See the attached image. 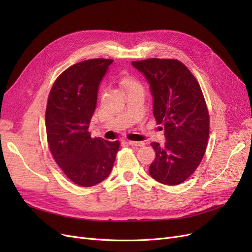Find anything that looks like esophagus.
<instances>
[{
    "label": "esophagus",
    "instance_id": "esophagus-1",
    "mask_svg": "<svg viewBox=\"0 0 252 252\" xmlns=\"http://www.w3.org/2000/svg\"><path fill=\"white\" fill-rule=\"evenodd\" d=\"M128 144L130 145V146H134V147H143L145 143L143 142H134V141H128Z\"/></svg>",
    "mask_w": 252,
    "mask_h": 252
}]
</instances>
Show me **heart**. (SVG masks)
Wrapping results in <instances>:
<instances>
[{
	"instance_id": "heart-1",
	"label": "heart",
	"mask_w": 252,
	"mask_h": 252,
	"mask_svg": "<svg viewBox=\"0 0 252 252\" xmlns=\"http://www.w3.org/2000/svg\"><path fill=\"white\" fill-rule=\"evenodd\" d=\"M122 84H123V85H125V86H131V85H133V84H135L131 79H129V78H124L123 80H122Z\"/></svg>"
}]
</instances>
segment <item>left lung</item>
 I'll return each mask as SVG.
<instances>
[{"label":"left lung","mask_w":252,"mask_h":252,"mask_svg":"<svg viewBox=\"0 0 252 252\" xmlns=\"http://www.w3.org/2000/svg\"><path fill=\"white\" fill-rule=\"evenodd\" d=\"M132 66L144 74L154 98V116L163 124L166 143H151L156 158L149 167L152 179L165 185L187 180L205 155L209 114L199 83L178 60L147 59Z\"/></svg>","instance_id":"1"}]
</instances>
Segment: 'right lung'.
Listing matches in <instances>:
<instances>
[{
	"instance_id": "add662e5",
	"label": "right lung",
	"mask_w": 252,
	"mask_h": 252,
	"mask_svg": "<svg viewBox=\"0 0 252 252\" xmlns=\"http://www.w3.org/2000/svg\"><path fill=\"white\" fill-rule=\"evenodd\" d=\"M112 62L93 59L72 65L57 79L48 96L45 124L50 152L66 177L82 187L108 177L120 147L119 141L93 139L88 131L98 86Z\"/></svg>"
}]
</instances>
